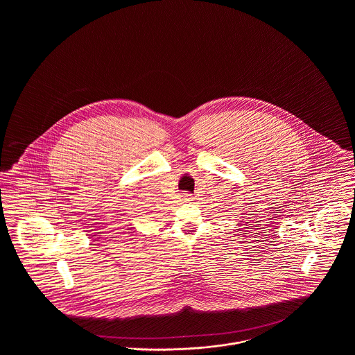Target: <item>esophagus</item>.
<instances>
[{
    "label": "esophagus",
    "instance_id": "obj_1",
    "mask_svg": "<svg viewBox=\"0 0 355 355\" xmlns=\"http://www.w3.org/2000/svg\"><path fill=\"white\" fill-rule=\"evenodd\" d=\"M182 200H184L185 202H190V201H193V197H191V194H189V193H184V194H182Z\"/></svg>",
    "mask_w": 355,
    "mask_h": 355
}]
</instances>
